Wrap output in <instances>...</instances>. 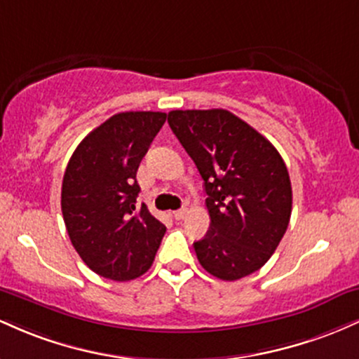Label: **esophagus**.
Returning <instances> with one entry per match:
<instances>
[{
	"mask_svg": "<svg viewBox=\"0 0 359 359\" xmlns=\"http://www.w3.org/2000/svg\"><path fill=\"white\" fill-rule=\"evenodd\" d=\"M172 216H174V219H177V221L184 219V217L187 216V209L182 208V209H179V211H174L172 212Z\"/></svg>",
	"mask_w": 359,
	"mask_h": 359,
	"instance_id": "obj_1",
	"label": "esophagus"
}]
</instances>
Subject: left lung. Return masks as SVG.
<instances>
[{"label": "left lung", "mask_w": 359, "mask_h": 359, "mask_svg": "<svg viewBox=\"0 0 359 359\" xmlns=\"http://www.w3.org/2000/svg\"><path fill=\"white\" fill-rule=\"evenodd\" d=\"M168 125L204 180L211 226L194 243L203 269L228 282L259 270L292 212L290 177L277 148L226 109H175Z\"/></svg>", "instance_id": "1"}]
</instances>
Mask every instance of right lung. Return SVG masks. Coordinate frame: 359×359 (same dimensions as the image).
Returning <instances> with one entry per match:
<instances>
[{
    "mask_svg": "<svg viewBox=\"0 0 359 359\" xmlns=\"http://www.w3.org/2000/svg\"><path fill=\"white\" fill-rule=\"evenodd\" d=\"M167 114L118 113L77 145L62 180V214L72 246L101 277L125 282L154 263L167 228L137 208V172Z\"/></svg>",
    "mask_w": 359,
    "mask_h": 359,
    "instance_id": "obj_1",
    "label": "right lung"
}]
</instances>
